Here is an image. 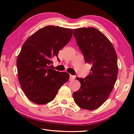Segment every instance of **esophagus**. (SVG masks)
<instances>
[{"label":"esophagus","instance_id":"obj_1","mask_svg":"<svg viewBox=\"0 0 134 134\" xmlns=\"http://www.w3.org/2000/svg\"><path fill=\"white\" fill-rule=\"evenodd\" d=\"M75 78V76L73 75H70V80H74V79Z\"/></svg>","mask_w":134,"mask_h":134}]
</instances>
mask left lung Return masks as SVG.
Segmentation results:
<instances>
[{"mask_svg":"<svg viewBox=\"0 0 134 134\" xmlns=\"http://www.w3.org/2000/svg\"><path fill=\"white\" fill-rule=\"evenodd\" d=\"M73 35L85 62L91 65L85 78H76L81 87L73 93L74 101L81 108L94 110L107 100L114 87L118 75L117 54L113 44L98 29H75Z\"/></svg>","mask_w":134,"mask_h":134,"instance_id":"8db88e82","label":"left lung"}]
</instances>
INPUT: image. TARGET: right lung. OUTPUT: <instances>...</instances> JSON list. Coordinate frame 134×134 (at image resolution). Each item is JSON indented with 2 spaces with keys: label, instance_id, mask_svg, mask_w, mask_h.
Here are the masks:
<instances>
[{
  "label": "right lung",
  "instance_id": "right-lung-1",
  "mask_svg": "<svg viewBox=\"0 0 134 134\" xmlns=\"http://www.w3.org/2000/svg\"><path fill=\"white\" fill-rule=\"evenodd\" d=\"M73 29L47 26L30 36L17 59L18 79L30 100L43 105L52 101L70 75L51 69L52 59L72 37Z\"/></svg>",
  "mask_w": 134,
  "mask_h": 134
}]
</instances>
